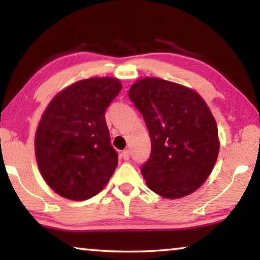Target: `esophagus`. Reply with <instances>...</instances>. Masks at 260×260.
Returning a JSON list of instances; mask_svg holds the SVG:
<instances>
[{"label": "esophagus", "instance_id": "esophagus-1", "mask_svg": "<svg viewBox=\"0 0 260 260\" xmlns=\"http://www.w3.org/2000/svg\"><path fill=\"white\" fill-rule=\"evenodd\" d=\"M122 157H123V159L124 161H127V159L130 158V150H124L123 152H122Z\"/></svg>", "mask_w": 260, "mask_h": 260}]
</instances>
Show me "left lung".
Listing matches in <instances>:
<instances>
[{
	"mask_svg": "<svg viewBox=\"0 0 260 260\" xmlns=\"http://www.w3.org/2000/svg\"><path fill=\"white\" fill-rule=\"evenodd\" d=\"M129 98L143 116L151 152L141 173L167 199L189 195L212 173L219 154L218 127L197 92L159 78L135 83Z\"/></svg>",
	"mask_w": 260,
	"mask_h": 260,
	"instance_id": "left-lung-1",
	"label": "left lung"
}]
</instances>
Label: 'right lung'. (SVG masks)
Returning <instances> with one entry per match:
<instances>
[{"mask_svg":"<svg viewBox=\"0 0 260 260\" xmlns=\"http://www.w3.org/2000/svg\"><path fill=\"white\" fill-rule=\"evenodd\" d=\"M122 90L113 78L71 85L51 102L39 123L35 155L41 175L55 193L87 200L109 182L118 165L105 111Z\"/></svg>","mask_w":260,"mask_h":260,"instance_id":"add662e5","label":"right lung"}]
</instances>
